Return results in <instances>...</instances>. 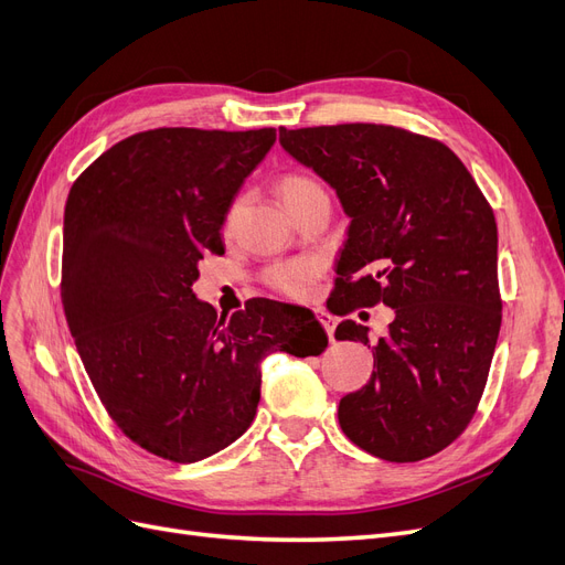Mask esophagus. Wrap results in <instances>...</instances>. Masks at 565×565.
<instances>
[{"label":"esophagus","instance_id":"1","mask_svg":"<svg viewBox=\"0 0 565 565\" xmlns=\"http://www.w3.org/2000/svg\"><path fill=\"white\" fill-rule=\"evenodd\" d=\"M317 319H319V323L323 326V330L328 332V338H330V340L335 338V319H332L330 315H326V311H317Z\"/></svg>","mask_w":565,"mask_h":565}]
</instances>
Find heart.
<instances>
[{
  "label": "heart",
  "mask_w": 565,
  "mask_h": 565,
  "mask_svg": "<svg viewBox=\"0 0 565 565\" xmlns=\"http://www.w3.org/2000/svg\"><path fill=\"white\" fill-rule=\"evenodd\" d=\"M315 191H321V185L309 179L305 174H286L281 181H279V195L286 204V209L290 204H296L300 198L315 193ZM235 214H237V204L230 206L227 212V218H225V227L233 225L235 221ZM267 284L279 290V294L284 296H290V298H302L307 290L311 288V284H315L317 279V265L311 260H290V263H281V265H275L269 271H267Z\"/></svg>",
  "instance_id": "heart-1"
}]
</instances>
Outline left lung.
I'll use <instances>...</instances> for the list:
<instances>
[{
	"label": "left lung",
	"mask_w": 565,
	"mask_h": 565,
	"mask_svg": "<svg viewBox=\"0 0 565 565\" xmlns=\"http://www.w3.org/2000/svg\"><path fill=\"white\" fill-rule=\"evenodd\" d=\"M281 149L338 193L351 218L335 309L384 302L388 335L370 382L340 401L353 445L395 463L422 461L466 430L500 330L498 227L487 198L443 141L393 125L279 128ZM338 340L370 347L342 321Z\"/></svg>",
	"instance_id": "left-lung-1"
}]
</instances>
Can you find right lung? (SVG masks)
Here are the masks:
<instances>
[{
    "label": "right lung",
    "instance_id": "right-lung-1",
    "mask_svg": "<svg viewBox=\"0 0 565 565\" xmlns=\"http://www.w3.org/2000/svg\"><path fill=\"white\" fill-rule=\"evenodd\" d=\"M275 128H158L104 151L70 191L62 307L78 356L116 426L141 449L195 463L233 445L260 401L275 349L328 347L309 309L267 298L218 317L195 298L198 263Z\"/></svg>",
    "mask_w": 565,
    "mask_h": 565
}]
</instances>
